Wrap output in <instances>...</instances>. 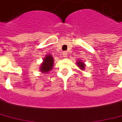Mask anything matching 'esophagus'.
Here are the masks:
<instances>
[{
	"instance_id": "1",
	"label": "esophagus",
	"mask_w": 122,
	"mask_h": 122,
	"mask_svg": "<svg viewBox=\"0 0 122 122\" xmlns=\"http://www.w3.org/2000/svg\"><path fill=\"white\" fill-rule=\"evenodd\" d=\"M62 55H63V57L66 58L67 56H68V52H67V51H64V52L62 53Z\"/></svg>"
}]
</instances>
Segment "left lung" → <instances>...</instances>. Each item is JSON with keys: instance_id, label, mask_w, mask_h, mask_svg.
<instances>
[{"instance_id": "1", "label": "left lung", "mask_w": 122, "mask_h": 122, "mask_svg": "<svg viewBox=\"0 0 122 122\" xmlns=\"http://www.w3.org/2000/svg\"><path fill=\"white\" fill-rule=\"evenodd\" d=\"M76 65H77V66L81 70V71H85V63L84 62H82V60H78L77 62H76Z\"/></svg>"}]
</instances>
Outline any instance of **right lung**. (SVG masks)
<instances>
[{
  "instance_id": "add662e5",
  "label": "right lung",
  "mask_w": 122,
  "mask_h": 122,
  "mask_svg": "<svg viewBox=\"0 0 122 122\" xmlns=\"http://www.w3.org/2000/svg\"><path fill=\"white\" fill-rule=\"evenodd\" d=\"M54 58L51 54H47L43 59V62L40 64V71L42 73L46 74L52 70L54 67Z\"/></svg>"
}]
</instances>
